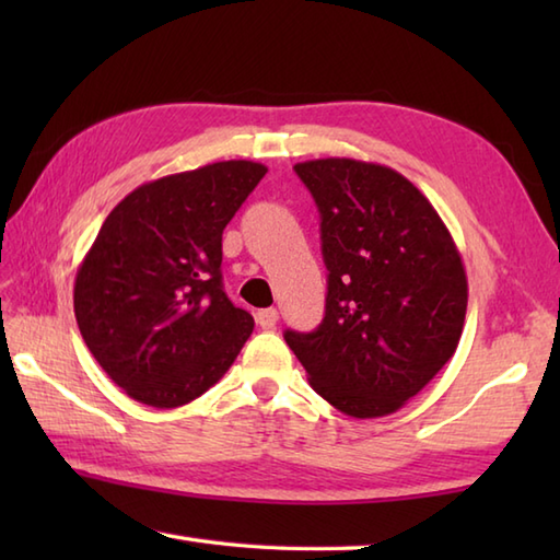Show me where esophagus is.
Segmentation results:
<instances>
[{"label": "esophagus", "instance_id": "34e87169", "mask_svg": "<svg viewBox=\"0 0 560 560\" xmlns=\"http://www.w3.org/2000/svg\"><path fill=\"white\" fill-rule=\"evenodd\" d=\"M277 323H279V313L273 311V307H265V311L257 313V325L261 329H273L277 327Z\"/></svg>", "mask_w": 560, "mask_h": 560}]
</instances>
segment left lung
Masks as SVG:
<instances>
[{
	"label": "left lung",
	"mask_w": 560,
	"mask_h": 560,
	"mask_svg": "<svg viewBox=\"0 0 560 560\" xmlns=\"http://www.w3.org/2000/svg\"><path fill=\"white\" fill-rule=\"evenodd\" d=\"M319 209L325 319L283 339L311 387L353 419L401 409L457 351L467 271L447 225L401 173L355 159L293 165Z\"/></svg>",
	"instance_id": "obj_1"
}]
</instances>
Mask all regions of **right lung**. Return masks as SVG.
Instances as JSON below:
<instances>
[{
	"label": "right lung",
	"mask_w": 560,
	"mask_h": 560,
	"mask_svg": "<svg viewBox=\"0 0 560 560\" xmlns=\"http://www.w3.org/2000/svg\"><path fill=\"white\" fill-rule=\"evenodd\" d=\"M219 161L132 189L81 259L74 315L93 359L129 397L175 409L223 377L255 319L221 283V235L265 177Z\"/></svg>",
	"instance_id": "1"
}]
</instances>
